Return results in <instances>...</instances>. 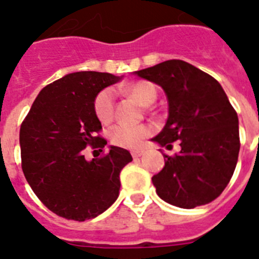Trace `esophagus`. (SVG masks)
Wrapping results in <instances>:
<instances>
[{"instance_id": "34e87169", "label": "esophagus", "mask_w": 259, "mask_h": 259, "mask_svg": "<svg viewBox=\"0 0 259 259\" xmlns=\"http://www.w3.org/2000/svg\"><path fill=\"white\" fill-rule=\"evenodd\" d=\"M143 150H132L131 152V154H132V157L134 158H139V157H141V155H143Z\"/></svg>"}]
</instances>
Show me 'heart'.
<instances>
[{
    "instance_id": "heart-1",
    "label": "heart",
    "mask_w": 259,
    "mask_h": 259,
    "mask_svg": "<svg viewBox=\"0 0 259 259\" xmlns=\"http://www.w3.org/2000/svg\"><path fill=\"white\" fill-rule=\"evenodd\" d=\"M130 95L143 106L153 104L157 97V91L153 84L148 81H137L125 88ZM114 106H115V92L113 88H105L96 95L93 100V111L97 119L104 124H107L114 118ZM153 132L149 124H116L110 130V140L114 145L125 148V149H136L141 145L144 139Z\"/></svg>"
}]
</instances>
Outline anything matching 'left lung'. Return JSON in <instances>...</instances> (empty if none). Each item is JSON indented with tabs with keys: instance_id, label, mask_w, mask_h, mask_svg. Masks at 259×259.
<instances>
[{
	"instance_id": "obj_1",
	"label": "left lung",
	"mask_w": 259,
	"mask_h": 259,
	"mask_svg": "<svg viewBox=\"0 0 259 259\" xmlns=\"http://www.w3.org/2000/svg\"><path fill=\"white\" fill-rule=\"evenodd\" d=\"M135 74L163 88L168 119L159 145L180 153L163 154L164 166L152 182L166 202L183 209L206 205L230 183L240 150L239 118L221 84L180 59H171Z\"/></svg>"
}]
</instances>
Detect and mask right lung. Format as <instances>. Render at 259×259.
<instances>
[{"instance_id":"add662e5","label":"right lung","mask_w":259,"mask_h":259,"mask_svg":"<svg viewBox=\"0 0 259 259\" xmlns=\"http://www.w3.org/2000/svg\"><path fill=\"white\" fill-rule=\"evenodd\" d=\"M119 80L96 71L66 75L41 89L20 125L23 174L38 200L62 218H96L118 198L130 152L111 146L89 162L83 152L87 146L102 152L107 144L98 135L102 127L93 100Z\"/></svg>"}]
</instances>
